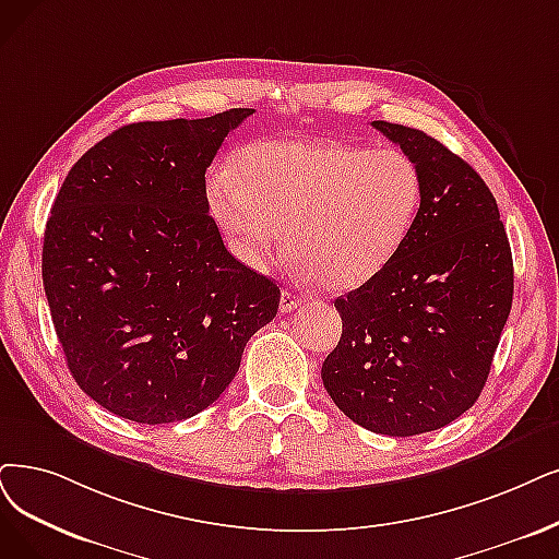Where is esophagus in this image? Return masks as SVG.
<instances>
[{
    "label": "esophagus",
    "instance_id": "1",
    "mask_svg": "<svg viewBox=\"0 0 559 559\" xmlns=\"http://www.w3.org/2000/svg\"><path fill=\"white\" fill-rule=\"evenodd\" d=\"M305 302H307V300H305L302 296L294 294V292H282V296H280V309L284 311V314H288V311H294V309L302 307Z\"/></svg>",
    "mask_w": 559,
    "mask_h": 559
}]
</instances>
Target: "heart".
I'll return each instance as SVG.
<instances>
[{
  "label": "heart",
  "mask_w": 559,
  "mask_h": 559,
  "mask_svg": "<svg viewBox=\"0 0 559 559\" xmlns=\"http://www.w3.org/2000/svg\"><path fill=\"white\" fill-rule=\"evenodd\" d=\"M421 171L399 148L340 142H263L238 176L209 178V206L238 254L265 267L284 245L307 275L350 292L385 271L421 206Z\"/></svg>",
  "instance_id": "1"
}]
</instances>
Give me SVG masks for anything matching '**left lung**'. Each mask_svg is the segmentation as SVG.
<instances>
[{"label":"left lung","instance_id":"8db88e82","mask_svg":"<svg viewBox=\"0 0 559 559\" xmlns=\"http://www.w3.org/2000/svg\"><path fill=\"white\" fill-rule=\"evenodd\" d=\"M421 171L404 248L334 300L344 330L323 362L330 399L383 436L436 431L479 399L513 298L496 197L456 153L417 128L371 121Z\"/></svg>","mask_w":559,"mask_h":559}]
</instances>
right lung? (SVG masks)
<instances>
[{
	"label": "right lung",
	"mask_w": 559,
	"mask_h": 559,
	"mask_svg": "<svg viewBox=\"0 0 559 559\" xmlns=\"http://www.w3.org/2000/svg\"><path fill=\"white\" fill-rule=\"evenodd\" d=\"M236 107L128 123L73 165L43 236V286L80 390L123 419L169 424L229 388L280 286L236 261L209 215L206 169Z\"/></svg>",
	"instance_id": "1"
}]
</instances>
